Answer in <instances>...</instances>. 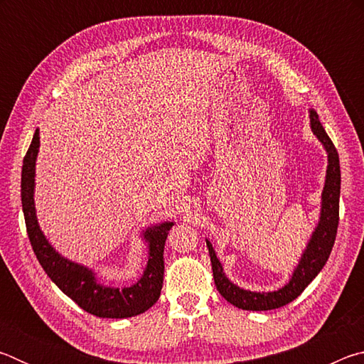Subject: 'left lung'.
<instances>
[{"label":"left lung","mask_w":364,"mask_h":364,"mask_svg":"<svg viewBox=\"0 0 364 364\" xmlns=\"http://www.w3.org/2000/svg\"><path fill=\"white\" fill-rule=\"evenodd\" d=\"M311 132L321 141L326 152H328V170H326V181L321 194V213L319 221L313 231L306 249L301 254L297 268L284 287L273 292H252L241 289L226 278L223 267H221L217 254L208 239L207 247L210 254L213 279L218 292L230 301L231 305L252 311H267L281 308L291 304L299 295L305 291V287L316 278L319 271L328 262L332 245L336 241L337 226H338V199H341V164H338V154L336 146L332 144L328 133L324 132L321 122L318 119L316 110H310Z\"/></svg>","instance_id":"obj_1"}]
</instances>
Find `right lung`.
Returning a JSON list of instances; mask_svg holds the SVG:
<instances>
[{"mask_svg":"<svg viewBox=\"0 0 364 364\" xmlns=\"http://www.w3.org/2000/svg\"><path fill=\"white\" fill-rule=\"evenodd\" d=\"M40 149V132L23 157L21 197L27 234L36 258L51 281L85 311L100 318H132L141 315L156 304L164 284V247L173 221H164L143 232L149 247L146 269L136 284L110 287L97 282L93 269L69 260L56 252L40 230L35 210V165Z\"/></svg>","mask_w":364,"mask_h":364,"instance_id":"1","label":"right lung"}]
</instances>
